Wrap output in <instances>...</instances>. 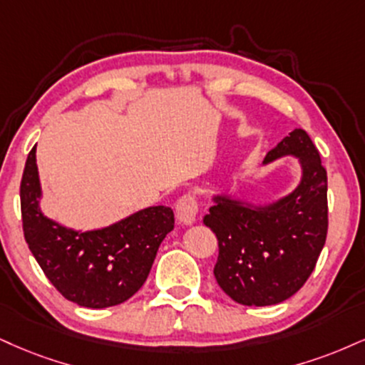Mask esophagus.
I'll return each instance as SVG.
<instances>
[{
  "label": "esophagus",
  "mask_w": 365,
  "mask_h": 365,
  "mask_svg": "<svg viewBox=\"0 0 365 365\" xmlns=\"http://www.w3.org/2000/svg\"><path fill=\"white\" fill-rule=\"evenodd\" d=\"M175 210H177V217L183 225H194L197 212H199V204H197V199L194 194H185L182 195L175 205Z\"/></svg>",
  "instance_id": "obj_1"
}]
</instances>
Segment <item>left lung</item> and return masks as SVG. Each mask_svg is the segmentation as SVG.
<instances>
[{
  "label": "left lung",
  "mask_w": 365,
  "mask_h": 365,
  "mask_svg": "<svg viewBox=\"0 0 365 365\" xmlns=\"http://www.w3.org/2000/svg\"><path fill=\"white\" fill-rule=\"evenodd\" d=\"M299 158L302 178L292 194L253 209L227 195L214 197L204 225L219 243L214 277L232 301L245 306L279 304L313 274L328 232V178L308 133L294 129L263 163Z\"/></svg>",
  "instance_id": "8db88e82"
}]
</instances>
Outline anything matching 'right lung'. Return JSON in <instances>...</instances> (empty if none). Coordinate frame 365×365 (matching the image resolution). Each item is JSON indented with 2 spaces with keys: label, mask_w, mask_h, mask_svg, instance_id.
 Wrapping results in <instances>:
<instances>
[{
  "label": "right lung",
  "mask_w": 365,
  "mask_h": 365,
  "mask_svg": "<svg viewBox=\"0 0 365 365\" xmlns=\"http://www.w3.org/2000/svg\"><path fill=\"white\" fill-rule=\"evenodd\" d=\"M41 183L35 148L20 183L24 235L46 277L83 308H110L146 282L158 248L173 230V210L155 205L103 230L80 232L57 225L38 209Z\"/></svg>",
  "instance_id": "add662e5"
}]
</instances>
